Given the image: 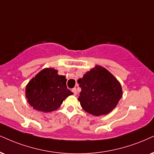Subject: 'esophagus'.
Wrapping results in <instances>:
<instances>
[{"mask_svg":"<svg viewBox=\"0 0 154 154\" xmlns=\"http://www.w3.org/2000/svg\"><path fill=\"white\" fill-rule=\"evenodd\" d=\"M72 91L73 92V94H74V95H75V96H76L77 95V91H76V88H73V89H72Z\"/></svg>","mask_w":154,"mask_h":154,"instance_id":"esophagus-1","label":"esophagus"}]
</instances>
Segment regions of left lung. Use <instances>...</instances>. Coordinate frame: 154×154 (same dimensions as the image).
<instances>
[{
  "instance_id": "obj_1",
  "label": "left lung",
  "mask_w": 154,
  "mask_h": 154,
  "mask_svg": "<svg viewBox=\"0 0 154 154\" xmlns=\"http://www.w3.org/2000/svg\"><path fill=\"white\" fill-rule=\"evenodd\" d=\"M81 87L78 100L85 111L96 116L113 111L122 97L121 83L107 69L96 66L78 80Z\"/></svg>"
}]
</instances>
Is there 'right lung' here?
I'll return each instance as SVG.
<instances>
[{"mask_svg": "<svg viewBox=\"0 0 154 154\" xmlns=\"http://www.w3.org/2000/svg\"><path fill=\"white\" fill-rule=\"evenodd\" d=\"M65 75H59L53 68L41 70L26 87L28 103L34 109L51 112L58 109L63 101L73 93L66 86Z\"/></svg>", "mask_w": 154, "mask_h": 154, "instance_id": "right-lung-1", "label": "right lung"}]
</instances>
